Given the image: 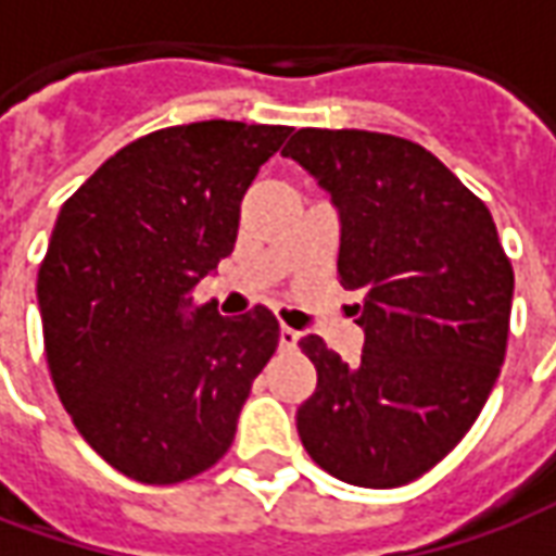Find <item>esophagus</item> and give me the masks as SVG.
I'll return each mask as SVG.
<instances>
[{
	"label": "esophagus",
	"instance_id": "1",
	"mask_svg": "<svg viewBox=\"0 0 556 556\" xmlns=\"http://www.w3.org/2000/svg\"><path fill=\"white\" fill-rule=\"evenodd\" d=\"M298 339H301V333H298V330L282 327V330H279V349H286V351L298 349Z\"/></svg>",
	"mask_w": 556,
	"mask_h": 556
}]
</instances>
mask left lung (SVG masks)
Listing matches in <instances>:
<instances>
[{
  "instance_id": "obj_1",
  "label": "left lung",
  "mask_w": 556,
  "mask_h": 556,
  "mask_svg": "<svg viewBox=\"0 0 556 556\" xmlns=\"http://www.w3.org/2000/svg\"><path fill=\"white\" fill-rule=\"evenodd\" d=\"M282 157L337 205V274L366 333L357 363L301 339L318 384L298 434L330 477L396 489L477 422L506 357L513 265L485 202L410 139L303 127Z\"/></svg>"
}]
</instances>
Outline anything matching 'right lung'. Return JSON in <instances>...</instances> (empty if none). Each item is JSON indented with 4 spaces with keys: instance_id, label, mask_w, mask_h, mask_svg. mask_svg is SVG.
I'll return each mask as SVG.
<instances>
[{
    "instance_id": "right-lung-1",
    "label": "right lung",
    "mask_w": 556,
    "mask_h": 556,
    "mask_svg": "<svg viewBox=\"0 0 556 556\" xmlns=\"http://www.w3.org/2000/svg\"><path fill=\"white\" fill-rule=\"evenodd\" d=\"M291 127L195 122L125 146L67 199L38 270L55 393L103 462L148 485L217 465L277 315L223 318L195 286L235 250L241 199Z\"/></svg>"
}]
</instances>
